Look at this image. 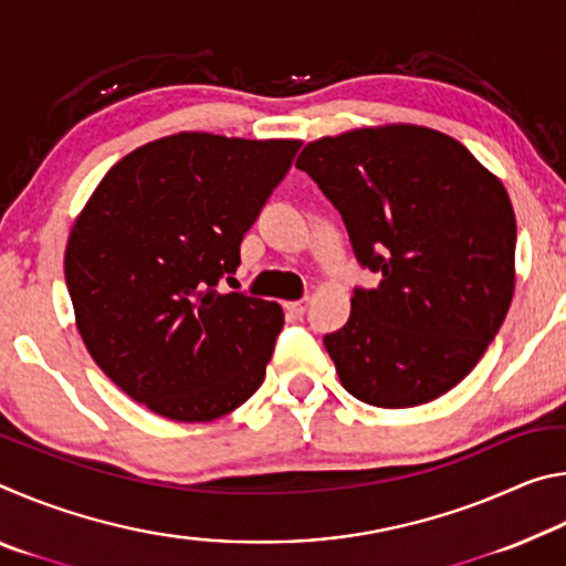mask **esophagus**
<instances>
[{"label": "esophagus", "instance_id": "34e87169", "mask_svg": "<svg viewBox=\"0 0 566 566\" xmlns=\"http://www.w3.org/2000/svg\"><path fill=\"white\" fill-rule=\"evenodd\" d=\"M306 310H310V300H296L286 304V312L294 314V317H304Z\"/></svg>", "mask_w": 566, "mask_h": 566}]
</instances>
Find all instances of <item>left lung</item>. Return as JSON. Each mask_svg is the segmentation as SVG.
Listing matches in <instances>:
<instances>
[{
  "label": "left lung",
  "instance_id": "8db88e82",
  "mask_svg": "<svg viewBox=\"0 0 566 566\" xmlns=\"http://www.w3.org/2000/svg\"><path fill=\"white\" fill-rule=\"evenodd\" d=\"M377 290L324 334L344 389L401 409L442 397L476 367L514 294L516 219L502 181L442 132L389 124L302 149Z\"/></svg>",
  "mask_w": 566,
  "mask_h": 566
}]
</instances>
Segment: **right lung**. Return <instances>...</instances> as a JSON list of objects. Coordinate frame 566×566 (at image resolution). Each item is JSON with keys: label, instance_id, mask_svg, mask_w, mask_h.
Segmentation results:
<instances>
[{"label": "right lung", "instance_id": "add662e5", "mask_svg": "<svg viewBox=\"0 0 566 566\" xmlns=\"http://www.w3.org/2000/svg\"><path fill=\"white\" fill-rule=\"evenodd\" d=\"M296 139L185 132L134 149L74 222L64 276L92 359L155 415L209 421L262 387L282 306L219 292Z\"/></svg>", "mask_w": 566, "mask_h": 566}]
</instances>
